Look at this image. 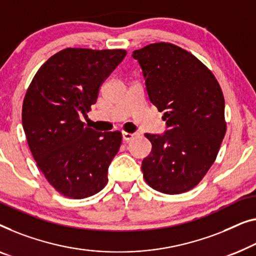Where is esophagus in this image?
I'll return each instance as SVG.
<instances>
[{
	"label": "esophagus",
	"mask_w": 256,
	"mask_h": 256,
	"mask_svg": "<svg viewBox=\"0 0 256 256\" xmlns=\"http://www.w3.org/2000/svg\"><path fill=\"white\" fill-rule=\"evenodd\" d=\"M135 134H132V132H122V138H124V142H128V140H130L132 137H134Z\"/></svg>",
	"instance_id": "obj_1"
}]
</instances>
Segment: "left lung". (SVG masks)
I'll return each instance as SVG.
<instances>
[{
  "instance_id": "left-lung-1",
  "label": "left lung",
  "mask_w": 256,
  "mask_h": 256,
  "mask_svg": "<svg viewBox=\"0 0 256 256\" xmlns=\"http://www.w3.org/2000/svg\"><path fill=\"white\" fill-rule=\"evenodd\" d=\"M132 56L166 121L164 134H146L152 149L142 162L143 178L164 194L190 190L214 164L226 132L222 88L198 58L172 44H151Z\"/></svg>"
}]
</instances>
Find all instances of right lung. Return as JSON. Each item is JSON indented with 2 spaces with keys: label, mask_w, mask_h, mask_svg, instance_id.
Listing matches in <instances>:
<instances>
[{
  "label": "right lung",
  "mask_w": 256,
  "mask_h": 256,
  "mask_svg": "<svg viewBox=\"0 0 256 256\" xmlns=\"http://www.w3.org/2000/svg\"><path fill=\"white\" fill-rule=\"evenodd\" d=\"M126 54L66 48L42 66L25 94L22 122L30 150L48 182L66 198H88L108 181L121 132H98L80 116H86L99 88Z\"/></svg>",
  "instance_id": "add662e5"
}]
</instances>
